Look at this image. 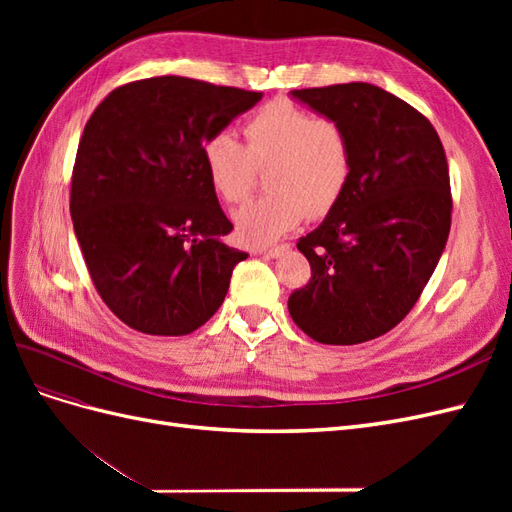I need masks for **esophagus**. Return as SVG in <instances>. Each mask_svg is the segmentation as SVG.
<instances>
[{
    "label": "esophagus",
    "instance_id": "34e87169",
    "mask_svg": "<svg viewBox=\"0 0 512 512\" xmlns=\"http://www.w3.org/2000/svg\"><path fill=\"white\" fill-rule=\"evenodd\" d=\"M288 250V245H271V247H256L254 250V254H267V256H280V254H284Z\"/></svg>",
    "mask_w": 512,
    "mask_h": 512
}]
</instances>
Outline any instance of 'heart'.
Listing matches in <instances>:
<instances>
[{
    "label": "heart",
    "instance_id": "b5f03b06",
    "mask_svg": "<svg viewBox=\"0 0 512 512\" xmlns=\"http://www.w3.org/2000/svg\"><path fill=\"white\" fill-rule=\"evenodd\" d=\"M243 136L245 145L222 130L207 136L200 147L211 188L228 205L243 203L258 168L269 166V192L235 215L243 243L265 245L305 215H327L344 196L352 177V143L342 121L314 115L288 100H273L245 119Z\"/></svg>",
    "mask_w": 512,
    "mask_h": 512
}]
</instances>
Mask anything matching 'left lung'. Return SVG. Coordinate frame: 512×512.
<instances>
[{
  "label": "left lung",
  "instance_id": "left-lung-1",
  "mask_svg": "<svg viewBox=\"0 0 512 512\" xmlns=\"http://www.w3.org/2000/svg\"><path fill=\"white\" fill-rule=\"evenodd\" d=\"M290 94L344 123L352 177L297 241L312 277L290 294L288 312L320 344H363L408 316L444 252L453 211L444 147L423 113L376 85Z\"/></svg>",
  "mask_w": 512,
  "mask_h": 512
}]
</instances>
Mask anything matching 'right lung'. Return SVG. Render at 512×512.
<instances>
[{"label":"right lung","mask_w":512,"mask_h":512,"mask_svg":"<svg viewBox=\"0 0 512 512\" xmlns=\"http://www.w3.org/2000/svg\"><path fill=\"white\" fill-rule=\"evenodd\" d=\"M262 98L185 76L113 89L89 117L70 215L98 294L130 329L188 335L218 312L247 254L203 166V143Z\"/></svg>","instance_id":"1"}]
</instances>
